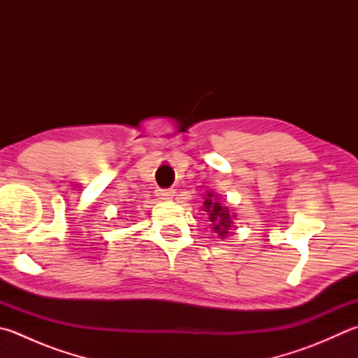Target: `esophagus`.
I'll return each instance as SVG.
<instances>
[{
	"label": "esophagus",
	"mask_w": 358,
	"mask_h": 358,
	"mask_svg": "<svg viewBox=\"0 0 358 358\" xmlns=\"http://www.w3.org/2000/svg\"><path fill=\"white\" fill-rule=\"evenodd\" d=\"M174 196V190H157V198L159 199H164V201H168L171 199Z\"/></svg>",
	"instance_id": "1"
}]
</instances>
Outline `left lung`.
<instances>
[{"instance_id":"8db88e82","label":"left lung","mask_w":358,"mask_h":358,"mask_svg":"<svg viewBox=\"0 0 358 358\" xmlns=\"http://www.w3.org/2000/svg\"><path fill=\"white\" fill-rule=\"evenodd\" d=\"M206 212H208V220L212 221L213 231L217 232L220 237H226L229 234V229L232 226V217L226 207H222L217 201V196H213L212 193L207 194L206 199Z\"/></svg>"}]
</instances>
